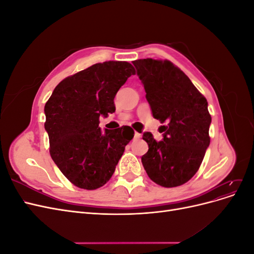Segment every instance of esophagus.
Masks as SVG:
<instances>
[{
    "label": "esophagus",
    "mask_w": 254,
    "mask_h": 254,
    "mask_svg": "<svg viewBox=\"0 0 254 254\" xmlns=\"http://www.w3.org/2000/svg\"><path fill=\"white\" fill-rule=\"evenodd\" d=\"M141 136H142V135H141V133L136 132V131L134 132V139H136V140H137V139H141Z\"/></svg>",
    "instance_id": "34e87169"
}]
</instances>
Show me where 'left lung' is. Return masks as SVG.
Listing matches in <instances>:
<instances>
[{
  "mask_svg": "<svg viewBox=\"0 0 254 254\" xmlns=\"http://www.w3.org/2000/svg\"><path fill=\"white\" fill-rule=\"evenodd\" d=\"M152 117L164 126L163 140L143 134L148 151L142 163L149 178L164 188L182 186L200 167L210 145L211 115L205 97L188 76L168 60L133 61Z\"/></svg>",
  "mask_w": 254,
  "mask_h": 254,
  "instance_id": "1",
  "label": "left lung"
}]
</instances>
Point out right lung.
<instances>
[{
    "label": "right lung",
    "mask_w": 254,
    "mask_h": 254,
    "mask_svg": "<svg viewBox=\"0 0 254 254\" xmlns=\"http://www.w3.org/2000/svg\"><path fill=\"white\" fill-rule=\"evenodd\" d=\"M134 74L126 61L96 64L60 81L45 104L51 157L75 187H103L132 140L130 127L105 129L103 133L98 124L101 115L115 111V94Z\"/></svg>",
    "instance_id": "1"
}]
</instances>
